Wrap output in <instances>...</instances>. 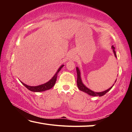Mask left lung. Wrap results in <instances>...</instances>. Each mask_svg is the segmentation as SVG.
<instances>
[{
    "label": "left lung",
    "instance_id": "obj_1",
    "mask_svg": "<svg viewBox=\"0 0 132 132\" xmlns=\"http://www.w3.org/2000/svg\"><path fill=\"white\" fill-rule=\"evenodd\" d=\"M112 49L113 52V53H114V55H115V57L117 58V54H116V52L115 51V48L113 45L112 46ZM76 71H77V85L78 88H79V89L80 91H83V92L87 93V94L90 95L91 96H95V97H96V96H99V97H101V96H103L107 92H108V91L110 90L112 88L113 85H114V84H113L112 86H111L110 88H108V90H106L105 91H102V92H94V91H92L91 90H90V88L87 87L83 84V82H82V81L81 78V72H80V69H79L78 67H76ZM116 81H117V80H115V82H116Z\"/></svg>",
    "mask_w": 132,
    "mask_h": 132
}]
</instances>
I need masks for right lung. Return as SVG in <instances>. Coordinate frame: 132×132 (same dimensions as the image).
Listing matches in <instances>:
<instances>
[{"label": "right lung", "mask_w": 132, "mask_h": 132, "mask_svg": "<svg viewBox=\"0 0 132 132\" xmlns=\"http://www.w3.org/2000/svg\"><path fill=\"white\" fill-rule=\"evenodd\" d=\"M63 66H64V64H62V65L60 66L59 68L57 69V70L56 72L55 75L52 77V79H51L50 80H49L48 82H46L44 84L39 85V86H30L24 84V82H23L22 81H21V82L27 88H28L29 90H30L31 91H33V92H41V91H44L50 90V89L52 88L54 86L56 81L57 73L59 72V71L61 70V69L63 68Z\"/></svg>", "instance_id": "right-lung-1"}]
</instances>
